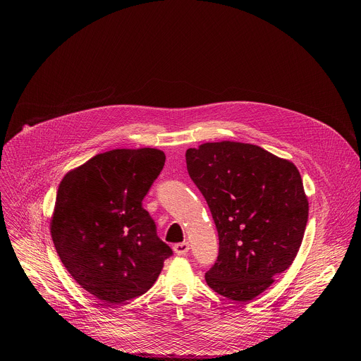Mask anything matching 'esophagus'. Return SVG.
Instances as JSON below:
<instances>
[{"instance_id":"34e87169","label":"esophagus","mask_w":361,"mask_h":361,"mask_svg":"<svg viewBox=\"0 0 361 361\" xmlns=\"http://www.w3.org/2000/svg\"><path fill=\"white\" fill-rule=\"evenodd\" d=\"M190 250V244L187 241H183V243H177L174 245V251L177 255H185Z\"/></svg>"}]
</instances>
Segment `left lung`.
<instances>
[{
	"label": "left lung",
	"instance_id": "left-lung-1",
	"mask_svg": "<svg viewBox=\"0 0 361 361\" xmlns=\"http://www.w3.org/2000/svg\"><path fill=\"white\" fill-rule=\"evenodd\" d=\"M185 161L219 233V257L205 281L230 300L250 301L298 252L308 219L301 176L264 148L234 141L188 148Z\"/></svg>",
	"mask_w": 361,
	"mask_h": 361
}]
</instances>
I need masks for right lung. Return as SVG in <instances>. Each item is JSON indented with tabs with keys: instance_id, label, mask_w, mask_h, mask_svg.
Here are the masks:
<instances>
[{
	"instance_id": "add662e5",
	"label": "right lung",
	"mask_w": 361,
	"mask_h": 361,
	"mask_svg": "<svg viewBox=\"0 0 361 361\" xmlns=\"http://www.w3.org/2000/svg\"><path fill=\"white\" fill-rule=\"evenodd\" d=\"M164 163L156 148L111 149L60 183L51 237L71 277L101 301L120 304L144 294L173 255L142 209Z\"/></svg>"
}]
</instances>
